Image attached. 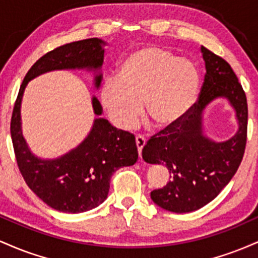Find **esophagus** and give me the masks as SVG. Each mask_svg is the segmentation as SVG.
Instances as JSON below:
<instances>
[{"label":"esophagus","instance_id":"esophagus-1","mask_svg":"<svg viewBox=\"0 0 258 258\" xmlns=\"http://www.w3.org/2000/svg\"><path fill=\"white\" fill-rule=\"evenodd\" d=\"M147 143V139L143 137V136L138 135L137 137H136V144H137V148H138V154H139V158L142 156V149H143V147L146 146Z\"/></svg>","mask_w":258,"mask_h":258}]
</instances>
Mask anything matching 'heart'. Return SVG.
I'll list each match as a JSON object with an SVG mask.
<instances>
[{
  "instance_id": "heart-1",
  "label": "heart",
  "mask_w": 258,
  "mask_h": 258,
  "mask_svg": "<svg viewBox=\"0 0 258 258\" xmlns=\"http://www.w3.org/2000/svg\"><path fill=\"white\" fill-rule=\"evenodd\" d=\"M200 75L188 59L165 47L148 44L121 59L116 80L100 90V103L115 126L130 130L142 114L158 128L183 120L199 98Z\"/></svg>"
}]
</instances>
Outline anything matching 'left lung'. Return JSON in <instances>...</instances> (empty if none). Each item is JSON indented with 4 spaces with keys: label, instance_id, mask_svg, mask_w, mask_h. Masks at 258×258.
<instances>
[{
    "label": "left lung",
    "instance_id": "obj_1",
    "mask_svg": "<svg viewBox=\"0 0 258 258\" xmlns=\"http://www.w3.org/2000/svg\"><path fill=\"white\" fill-rule=\"evenodd\" d=\"M205 79L199 100L176 125L153 136L142 150L148 164H162L170 182L155 189L150 198L167 211L184 214L199 210L221 193L240 165L246 146L247 102L230 65L201 46ZM224 98L236 111L238 131L216 142L203 133V112L214 100Z\"/></svg>",
    "mask_w": 258,
    "mask_h": 258
}]
</instances>
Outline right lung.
I'll use <instances>...</instances> for the list:
<instances>
[{
  "mask_svg": "<svg viewBox=\"0 0 258 258\" xmlns=\"http://www.w3.org/2000/svg\"><path fill=\"white\" fill-rule=\"evenodd\" d=\"M105 44L100 38H87L46 53L25 75L12 114V142L18 167L26 184L49 207L67 214L90 211L106 199L112 173L137 161L136 138L132 133L117 130L100 117L103 108L97 97H93L92 106L97 117L87 137L59 158H38L30 150L22 132L23 94L31 80L54 70L94 73L93 84L98 90L103 79L100 69Z\"/></svg>",
  "mask_w": 258,
  "mask_h": 258,
  "instance_id": "obj_1",
  "label": "right lung"
}]
</instances>
